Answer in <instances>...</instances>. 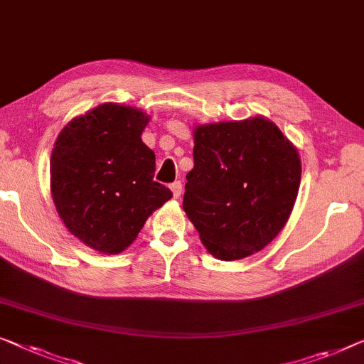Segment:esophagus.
Here are the masks:
<instances>
[{"label": "esophagus", "mask_w": 364, "mask_h": 364, "mask_svg": "<svg viewBox=\"0 0 364 364\" xmlns=\"http://www.w3.org/2000/svg\"><path fill=\"white\" fill-rule=\"evenodd\" d=\"M170 188H171V191H173V196H175V198H180L181 196V191H183L181 181H175Z\"/></svg>", "instance_id": "1"}]
</instances>
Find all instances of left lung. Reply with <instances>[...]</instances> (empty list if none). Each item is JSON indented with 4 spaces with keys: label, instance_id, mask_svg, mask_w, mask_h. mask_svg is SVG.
Returning a JSON list of instances; mask_svg holds the SVG:
<instances>
[{
    "label": "left lung",
    "instance_id": "8db88e82",
    "mask_svg": "<svg viewBox=\"0 0 364 364\" xmlns=\"http://www.w3.org/2000/svg\"><path fill=\"white\" fill-rule=\"evenodd\" d=\"M193 156L183 209L204 247L225 262L267 247L299 191L294 145L268 119L253 117L196 127Z\"/></svg>",
    "mask_w": 364,
    "mask_h": 364
}]
</instances>
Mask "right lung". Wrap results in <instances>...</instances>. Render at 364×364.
<instances>
[{"instance_id": "add662e5", "label": "right lung", "mask_w": 364, "mask_h": 364, "mask_svg": "<svg viewBox=\"0 0 364 364\" xmlns=\"http://www.w3.org/2000/svg\"><path fill=\"white\" fill-rule=\"evenodd\" d=\"M149 117L106 102L58 134L50 188L63 224L86 245L119 253L173 193L154 180L155 154L142 142Z\"/></svg>"}]
</instances>
